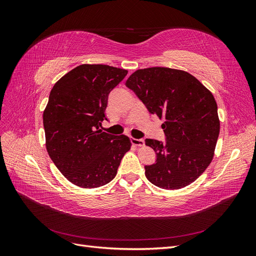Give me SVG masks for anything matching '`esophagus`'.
Instances as JSON below:
<instances>
[{"mask_svg":"<svg viewBox=\"0 0 256 256\" xmlns=\"http://www.w3.org/2000/svg\"><path fill=\"white\" fill-rule=\"evenodd\" d=\"M131 143H132L136 146H143L144 145V140H143V138H131Z\"/></svg>","mask_w":256,"mask_h":256,"instance_id":"34e87169","label":"esophagus"}]
</instances>
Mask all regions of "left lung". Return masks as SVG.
<instances>
[{"mask_svg": "<svg viewBox=\"0 0 256 256\" xmlns=\"http://www.w3.org/2000/svg\"><path fill=\"white\" fill-rule=\"evenodd\" d=\"M126 85L164 122L166 143L145 140L157 154L156 164L145 166L147 180L166 190L196 180L210 164L220 132L212 92L189 72L168 67L138 69Z\"/></svg>", "mask_w": 256, "mask_h": 256, "instance_id": "obj_1", "label": "left lung"}]
</instances>
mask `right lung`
I'll use <instances>...</instances> for the list:
<instances>
[{
    "label": "right lung",
    "mask_w": 256,
    "mask_h": 256,
    "mask_svg": "<svg viewBox=\"0 0 256 256\" xmlns=\"http://www.w3.org/2000/svg\"><path fill=\"white\" fill-rule=\"evenodd\" d=\"M128 70L83 64L54 84L44 111L46 147L53 164L78 187L92 189L110 182L131 147L127 136H112L99 127L108 96Z\"/></svg>",
    "instance_id": "obj_1"
}]
</instances>
